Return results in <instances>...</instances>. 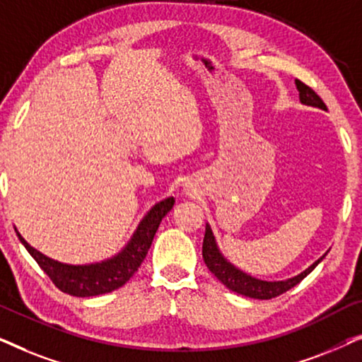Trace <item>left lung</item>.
<instances>
[{"mask_svg": "<svg viewBox=\"0 0 362 362\" xmlns=\"http://www.w3.org/2000/svg\"><path fill=\"white\" fill-rule=\"evenodd\" d=\"M295 83L300 92L301 103L326 110L325 102L321 100V97L313 90V88L308 87L301 81H295ZM323 257L316 260L315 264L308 267L305 272H301L300 275L293 276V279H288L284 281H264V280H257L254 276L237 270L234 265H230L229 262L221 255L209 226H206L204 242H202V259H204V264L207 265V269H209L229 290L235 291V293L239 295L249 296V298H259V300L275 298V296H279L281 293H285V291H288L290 288H293V286L298 285L300 281L310 274V272H313L315 267L323 260Z\"/></svg>", "mask_w": 362, "mask_h": 362, "instance_id": "left-lung-1", "label": "left lung"}]
</instances>
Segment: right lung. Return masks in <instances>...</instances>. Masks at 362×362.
Segmentation results:
<instances>
[{"label":"right lung","instance_id":"1","mask_svg":"<svg viewBox=\"0 0 362 362\" xmlns=\"http://www.w3.org/2000/svg\"><path fill=\"white\" fill-rule=\"evenodd\" d=\"M175 199H168L158 202L148 214L143 217V221L138 226L132 240L128 242L125 249L120 254L108 259L100 264L90 265H67L56 262L49 257L42 255L41 252L33 249L26 240L23 239L21 234L16 232L19 240L23 242L29 254L34 257L37 265L46 272L52 284L57 286L64 293L72 296H95L103 295L108 291H113L125 285L132 279L133 274L145 260V257L150 250L153 237H155L158 227L163 217L173 209Z\"/></svg>","mask_w":362,"mask_h":362}]
</instances>
